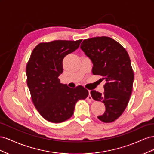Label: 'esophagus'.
<instances>
[{"label": "esophagus", "instance_id": "esophagus-1", "mask_svg": "<svg viewBox=\"0 0 154 154\" xmlns=\"http://www.w3.org/2000/svg\"><path fill=\"white\" fill-rule=\"evenodd\" d=\"M88 97H87V100H92V97H91V91H88Z\"/></svg>", "mask_w": 154, "mask_h": 154}]
</instances>
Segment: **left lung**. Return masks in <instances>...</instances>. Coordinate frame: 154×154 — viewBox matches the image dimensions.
Segmentation results:
<instances>
[{
  "label": "left lung",
  "mask_w": 154,
  "mask_h": 154,
  "mask_svg": "<svg viewBox=\"0 0 154 154\" xmlns=\"http://www.w3.org/2000/svg\"><path fill=\"white\" fill-rule=\"evenodd\" d=\"M80 48L92 62V74L106 81L103 94L91 92L93 99L105 106L104 114L97 118L105 123L114 122L123 114L132 94L134 75L129 56L122 45L106 36L84 40Z\"/></svg>",
  "instance_id": "1"
}]
</instances>
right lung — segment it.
Returning <instances> with one entry per match:
<instances>
[{"mask_svg": "<svg viewBox=\"0 0 154 154\" xmlns=\"http://www.w3.org/2000/svg\"><path fill=\"white\" fill-rule=\"evenodd\" d=\"M82 41L40 43L32 50L27 64V84L32 101L40 115L49 122L58 123L69 119L76 102L88 95L83 87L70 88L58 78L63 72V59L76 50Z\"/></svg>", "mask_w": 154, "mask_h": 154, "instance_id": "add662e5", "label": "right lung"}]
</instances>
